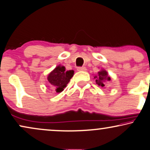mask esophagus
I'll use <instances>...</instances> for the list:
<instances>
[{
    "mask_svg": "<svg viewBox=\"0 0 150 150\" xmlns=\"http://www.w3.org/2000/svg\"><path fill=\"white\" fill-rule=\"evenodd\" d=\"M77 70L78 71H86V67H84V66H82V67H78L77 69Z\"/></svg>",
    "mask_w": 150,
    "mask_h": 150,
    "instance_id": "34e87169",
    "label": "esophagus"
}]
</instances>
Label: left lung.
Instances as JSON below:
<instances>
[{"label":"left lung","instance_id":"8db88e82","mask_svg":"<svg viewBox=\"0 0 150 150\" xmlns=\"http://www.w3.org/2000/svg\"><path fill=\"white\" fill-rule=\"evenodd\" d=\"M95 79H96V84H97L98 86L104 87L105 86V84L111 80V78L108 75L107 72L105 71V70L102 69V71H99L98 73V76H95Z\"/></svg>","mask_w":150,"mask_h":150}]
</instances>
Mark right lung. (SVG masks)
Wrapping results in <instances>:
<instances>
[{
  "label": "right lung",
  "instance_id": "right-lung-1",
  "mask_svg": "<svg viewBox=\"0 0 150 150\" xmlns=\"http://www.w3.org/2000/svg\"><path fill=\"white\" fill-rule=\"evenodd\" d=\"M74 75V71H66L65 67L59 65L48 75V80L51 85V87L55 90L57 93L63 91L64 88L71 80Z\"/></svg>",
  "mask_w": 150,
  "mask_h": 150
}]
</instances>
